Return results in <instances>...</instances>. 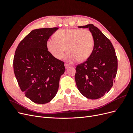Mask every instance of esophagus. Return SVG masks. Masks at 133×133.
I'll return each mask as SVG.
<instances>
[{
  "label": "esophagus",
  "mask_w": 133,
  "mask_h": 133,
  "mask_svg": "<svg viewBox=\"0 0 133 133\" xmlns=\"http://www.w3.org/2000/svg\"><path fill=\"white\" fill-rule=\"evenodd\" d=\"M65 69H68V68H69V65H68V64H65Z\"/></svg>",
  "instance_id": "34e87169"
}]
</instances>
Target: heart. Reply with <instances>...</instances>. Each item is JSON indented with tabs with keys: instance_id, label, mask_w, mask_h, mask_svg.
<instances>
[{
	"instance_id": "heart-1",
	"label": "heart",
	"mask_w": 133,
	"mask_h": 133,
	"mask_svg": "<svg viewBox=\"0 0 133 133\" xmlns=\"http://www.w3.org/2000/svg\"><path fill=\"white\" fill-rule=\"evenodd\" d=\"M54 36L55 39L48 40L46 47L57 59H62L66 51V62L71 64L76 60L83 62L89 59L93 51L94 38L89 30L63 29L57 31Z\"/></svg>"
}]
</instances>
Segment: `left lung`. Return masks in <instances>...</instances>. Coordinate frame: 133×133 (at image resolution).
<instances>
[{
  "mask_svg": "<svg viewBox=\"0 0 133 133\" xmlns=\"http://www.w3.org/2000/svg\"><path fill=\"white\" fill-rule=\"evenodd\" d=\"M78 28H89L94 35V48L89 58L75 68L76 84L85 97L97 99L113 85L117 73V57L111 42L97 27L89 24Z\"/></svg>",
  "mask_w": 133,
  "mask_h": 133,
  "instance_id": "obj_1",
  "label": "left lung"
}]
</instances>
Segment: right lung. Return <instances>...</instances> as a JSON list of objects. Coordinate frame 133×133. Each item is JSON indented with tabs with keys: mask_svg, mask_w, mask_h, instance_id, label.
<instances>
[{
	"mask_svg": "<svg viewBox=\"0 0 133 133\" xmlns=\"http://www.w3.org/2000/svg\"><path fill=\"white\" fill-rule=\"evenodd\" d=\"M58 28L30 31L19 44L13 67L21 90L37 104L50 102L57 94L59 80L65 71L64 63L49 53L46 42Z\"/></svg>",
	"mask_w": 133,
	"mask_h": 133,
	"instance_id": "right-lung-1",
	"label": "right lung"
}]
</instances>
